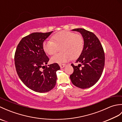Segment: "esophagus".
<instances>
[{
  "label": "esophagus",
  "mask_w": 122,
  "mask_h": 122,
  "mask_svg": "<svg viewBox=\"0 0 122 122\" xmlns=\"http://www.w3.org/2000/svg\"><path fill=\"white\" fill-rule=\"evenodd\" d=\"M59 66H60V68L62 69V68H63L64 67L66 66V64H59Z\"/></svg>",
  "instance_id": "esophagus-1"
}]
</instances>
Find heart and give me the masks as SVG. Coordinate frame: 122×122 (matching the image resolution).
<instances>
[{
	"label": "heart",
	"mask_w": 122,
	"mask_h": 122,
	"mask_svg": "<svg viewBox=\"0 0 122 122\" xmlns=\"http://www.w3.org/2000/svg\"><path fill=\"white\" fill-rule=\"evenodd\" d=\"M84 42L82 36L72 32L61 31L52 37V41H45L43 49L46 53L53 55L60 47L61 52L51 58L53 63L62 64L69 61L71 58L75 59L81 55L84 49Z\"/></svg>",
	"instance_id": "b5f03b06"
}]
</instances>
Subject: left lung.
I'll use <instances>...</instances> for the list:
<instances>
[{
    "instance_id": "left-lung-1",
    "label": "left lung",
    "mask_w": 122,
    "mask_h": 122,
    "mask_svg": "<svg viewBox=\"0 0 122 122\" xmlns=\"http://www.w3.org/2000/svg\"><path fill=\"white\" fill-rule=\"evenodd\" d=\"M72 31L81 33L84 46L82 53L76 61L80 64L77 66L71 64L74 71L70 77L75 86L87 89L93 86L102 76L105 63L104 50L100 40L93 32L82 28ZM81 65L82 67L80 68Z\"/></svg>"
}]
</instances>
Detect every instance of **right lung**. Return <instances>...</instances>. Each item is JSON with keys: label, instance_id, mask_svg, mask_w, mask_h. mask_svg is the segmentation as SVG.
<instances>
[{"label": "right lung", "instance_id": "add662e5", "mask_svg": "<svg viewBox=\"0 0 122 122\" xmlns=\"http://www.w3.org/2000/svg\"><path fill=\"white\" fill-rule=\"evenodd\" d=\"M53 31L34 32L23 38L15 54L16 71L25 86L39 93L49 92L56 82L58 63L46 66L49 59L43 49V43ZM46 66H45V65Z\"/></svg>", "mask_w": 122, "mask_h": 122}]
</instances>
